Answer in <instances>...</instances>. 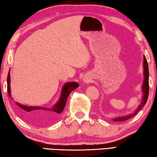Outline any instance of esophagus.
Here are the masks:
<instances>
[{
	"mask_svg": "<svg viewBox=\"0 0 157 157\" xmlns=\"http://www.w3.org/2000/svg\"><path fill=\"white\" fill-rule=\"evenodd\" d=\"M82 82H83V83L88 84L91 81V79L88 75H85L83 76V78H82Z\"/></svg>",
	"mask_w": 157,
	"mask_h": 157,
	"instance_id": "esophagus-1",
	"label": "esophagus"
}]
</instances>
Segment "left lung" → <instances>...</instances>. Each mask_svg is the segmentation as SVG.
I'll return each instance as SVG.
<instances>
[{
    "instance_id": "1",
    "label": "left lung",
    "mask_w": 157,
    "mask_h": 157,
    "mask_svg": "<svg viewBox=\"0 0 157 157\" xmlns=\"http://www.w3.org/2000/svg\"><path fill=\"white\" fill-rule=\"evenodd\" d=\"M143 82L142 84V92H143V96L141 99V102L139 105L136 109L134 111V112L132 113L127 114L125 116H116L112 118V120L114 121H124L126 120H128L129 118H132L134 116L138 113V112L143 107L146 102H147V98H148V94H149V70H148V64L147 59L145 55H143Z\"/></svg>"
}]
</instances>
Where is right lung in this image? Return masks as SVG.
Segmentation results:
<instances>
[{
    "label": "right lung",
    "instance_id": "add662e5",
    "mask_svg": "<svg viewBox=\"0 0 157 157\" xmlns=\"http://www.w3.org/2000/svg\"><path fill=\"white\" fill-rule=\"evenodd\" d=\"M7 92L11 97V89H10V72H8L7 75ZM79 84L76 82H66L63 85L61 95L59 100L50 107H32V106H25L21 105L20 103L15 102L20 107L22 111L23 116L24 118H30L34 116H41V117L46 118L49 121H54L59 118L60 113L62 112L65 107L66 100L71 92L78 88Z\"/></svg>",
    "mask_w": 157,
    "mask_h": 157
}]
</instances>
